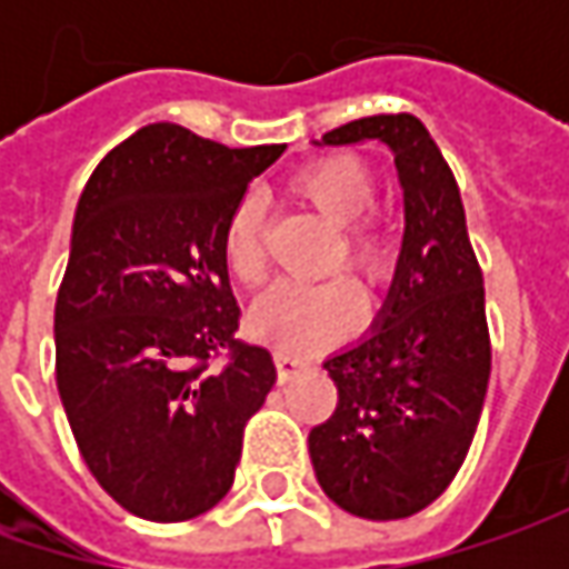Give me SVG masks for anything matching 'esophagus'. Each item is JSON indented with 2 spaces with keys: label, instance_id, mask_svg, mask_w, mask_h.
<instances>
[{
  "label": "esophagus",
  "instance_id": "obj_1",
  "mask_svg": "<svg viewBox=\"0 0 569 569\" xmlns=\"http://www.w3.org/2000/svg\"><path fill=\"white\" fill-rule=\"evenodd\" d=\"M274 367H278V380L288 382V380H295L297 373H303L310 363L303 361V358H297V355H284V351H278V355H274Z\"/></svg>",
  "mask_w": 569,
  "mask_h": 569
}]
</instances>
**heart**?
Returning a JSON list of instances; mask_svg holds the SVG:
<instances>
[{
  "label": "heart",
  "mask_w": 569,
  "mask_h": 569,
  "mask_svg": "<svg viewBox=\"0 0 569 569\" xmlns=\"http://www.w3.org/2000/svg\"><path fill=\"white\" fill-rule=\"evenodd\" d=\"M295 192L317 208L322 218L339 224V247L332 256L336 269H348L367 291L382 288L399 259L396 230L380 211H367L377 196L370 167L358 158H322L295 177ZM224 262L230 274L256 288L266 274L262 250V208L247 196L230 211L224 224ZM358 322V295L345 278L319 284H278L256 303L250 329L272 341L278 351L310 355L345 339Z\"/></svg>",
  "instance_id": "obj_1"
}]
</instances>
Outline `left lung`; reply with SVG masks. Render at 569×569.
<instances>
[{"label":"left lung","instance_id":"obj_1","mask_svg":"<svg viewBox=\"0 0 569 569\" xmlns=\"http://www.w3.org/2000/svg\"><path fill=\"white\" fill-rule=\"evenodd\" d=\"M367 139L396 154L402 256L377 329L322 363L339 405L310 430V459L329 500L380 522L425 510L462 469L491 377V332L459 183L425 122L377 113L322 144Z\"/></svg>","mask_w":569,"mask_h":569}]
</instances>
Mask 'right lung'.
<instances>
[{
    "label": "right lung",
    "mask_w": 569,
    "mask_h": 569,
    "mask_svg": "<svg viewBox=\"0 0 569 569\" xmlns=\"http://www.w3.org/2000/svg\"><path fill=\"white\" fill-rule=\"evenodd\" d=\"M281 151L151 122L78 199L56 386L84 466L151 522L192 519L230 491L243 427L272 389V355L237 339L224 224Z\"/></svg>",
    "instance_id": "obj_1"
}]
</instances>
